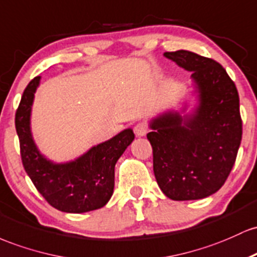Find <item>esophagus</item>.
Instances as JSON below:
<instances>
[{
  "label": "esophagus",
  "mask_w": 257,
  "mask_h": 257,
  "mask_svg": "<svg viewBox=\"0 0 257 257\" xmlns=\"http://www.w3.org/2000/svg\"><path fill=\"white\" fill-rule=\"evenodd\" d=\"M148 125H147L146 122H138L137 125L135 126V134H136V136L138 137L146 136V135L148 134Z\"/></svg>",
  "instance_id": "obj_1"
}]
</instances>
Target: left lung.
Masks as SVG:
<instances>
[{
	"label": "left lung",
	"instance_id": "obj_1",
	"mask_svg": "<svg viewBox=\"0 0 257 257\" xmlns=\"http://www.w3.org/2000/svg\"><path fill=\"white\" fill-rule=\"evenodd\" d=\"M164 56L192 71L199 103L189 115L167 111L151 121L155 178L172 200L206 198L226 182L240 146L237 87L214 59L184 50Z\"/></svg>",
	"mask_w": 257,
	"mask_h": 257
}]
</instances>
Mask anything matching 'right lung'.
<instances>
[{
	"instance_id": "right-lung-1",
	"label": "right lung",
	"mask_w": 257,
	"mask_h": 257,
	"mask_svg": "<svg viewBox=\"0 0 257 257\" xmlns=\"http://www.w3.org/2000/svg\"><path fill=\"white\" fill-rule=\"evenodd\" d=\"M40 80L36 76L29 82L16 113L23 166L40 194L59 211L81 214L100 209L113 195L115 164L135 140L134 131L123 130L74 161L56 164L48 160L37 149L30 128L31 106Z\"/></svg>"
}]
</instances>
